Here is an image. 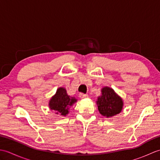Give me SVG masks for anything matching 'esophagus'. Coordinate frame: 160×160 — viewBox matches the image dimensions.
Returning <instances> with one entry per match:
<instances>
[{
	"label": "esophagus",
	"mask_w": 160,
	"mask_h": 160,
	"mask_svg": "<svg viewBox=\"0 0 160 160\" xmlns=\"http://www.w3.org/2000/svg\"><path fill=\"white\" fill-rule=\"evenodd\" d=\"M79 96L80 98H86L88 97V94H85V93H80L79 94Z\"/></svg>",
	"instance_id": "esophagus-1"
}]
</instances>
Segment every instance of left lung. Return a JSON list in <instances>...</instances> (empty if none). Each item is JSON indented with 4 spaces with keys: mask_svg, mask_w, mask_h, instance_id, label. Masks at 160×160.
Instances as JSON below:
<instances>
[{
    "mask_svg": "<svg viewBox=\"0 0 160 160\" xmlns=\"http://www.w3.org/2000/svg\"><path fill=\"white\" fill-rule=\"evenodd\" d=\"M97 104L100 113L107 117H112L120 113L123 106L121 98L108 87L102 89V95L98 97Z\"/></svg>",
    "mask_w": 160,
    "mask_h": 160,
    "instance_id": "8db88e82",
    "label": "left lung"
}]
</instances>
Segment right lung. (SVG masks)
<instances>
[{"mask_svg":"<svg viewBox=\"0 0 160 160\" xmlns=\"http://www.w3.org/2000/svg\"><path fill=\"white\" fill-rule=\"evenodd\" d=\"M77 100L75 98L68 96L67 91L62 87L59 88L56 91V94L49 102V107L52 110L56 111L57 114L66 115L69 112V108Z\"/></svg>","mask_w":160,"mask_h":160,"instance_id":"obj_1","label":"right lung"}]
</instances>
